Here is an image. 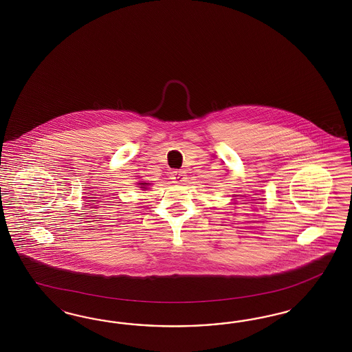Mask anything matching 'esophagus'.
I'll return each instance as SVG.
<instances>
[{"mask_svg":"<svg viewBox=\"0 0 352 352\" xmlns=\"http://www.w3.org/2000/svg\"><path fill=\"white\" fill-rule=\"evenodd\" d=\"M173 174V179L175 183H183L186 181V171L175 170L171 173Z\"/></svg>","mask_w":352,"mask_h":352,"instance_id":"34e87169","label":"esophagus"}]
</instances>
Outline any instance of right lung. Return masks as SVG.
Instances as JSON below:
<instances>
[{"label":"right lung","instance_id":"obj_1","mask_svg":"<svg viewBox=\"0 0 352 352\" xmlns=\"http://www.w3.org/2000/svg\"><path fill=\"white\" fill-rule=\"evenodd\" d=\"M147 184H148V183H140V186H143V187H140V188H146L144 186H147Z\"/></svg>","mask_w":352,"mask_h":352}]
</instances>
